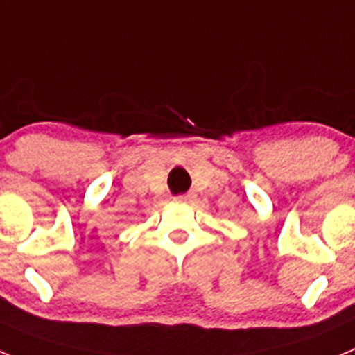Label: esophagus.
<instances>
[{"instance_id": "esophagus-1", "label": "esophagus", "mask_w": 355, "mask_h": 355, "mask_svg": "<svg viewBox=\"0 0 355 355\" xmlns=\"http://www.w3.org/2000/svg\"><path fill=\"white\" fill-rule=\"evenodd\" d=\"M174 199L180 200V202H187V200H190V196H188V193H183V196H175Z\"/></svg>"}]
</instances>
